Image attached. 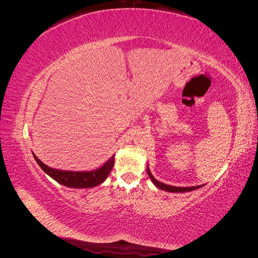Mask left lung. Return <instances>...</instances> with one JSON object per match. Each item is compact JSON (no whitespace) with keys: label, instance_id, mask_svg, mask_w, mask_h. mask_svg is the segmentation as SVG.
I'll return each mask as SVG.
<instances>
[{"label":"left lung","instance_id":"1","mask_svg":"<svg viewBox=\"0 0 258 258\" xmlns=\"http://www.w3.org/2000/svg\"><path fill=\"white\" fill-rule=\"evenodd\" d=\"M147 174L148 176H150L151 181L154 183V185L156 187H158L159 189H162V190H166V191H169V192H187V191H192L195 189H198L200 188V187H202L204 185H199V186H191V187H177V186H171V185H167V184H163L159 181H157L156 179L152 172L150 171V168L147 167Z\"/></svg>","mask_w":258,"mask_h":258}]
</instances>
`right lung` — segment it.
<instances>
[{"instance_id": "add662e5", "label": "right lung", "mask_w": 258, "mask_h": 258, "mask_svg": "<svg viewBox=\"0 0 258 258\" xmlns=\"http://www.w3.org/2000/svg\"><path fill=\"white\" fill-rule=\"evenodd\" d=\"M33 157L37 165L42 168V170L46 174H48L54 181H57L59 184L72 187V188H90L103 183L106 177L110 174L111 170L114 166V156L108 159L102 167H100L96 170L91 171H66L53 169L48 166H46L40 159H38L35 154Z\"/></svg>"}]
</instances>
